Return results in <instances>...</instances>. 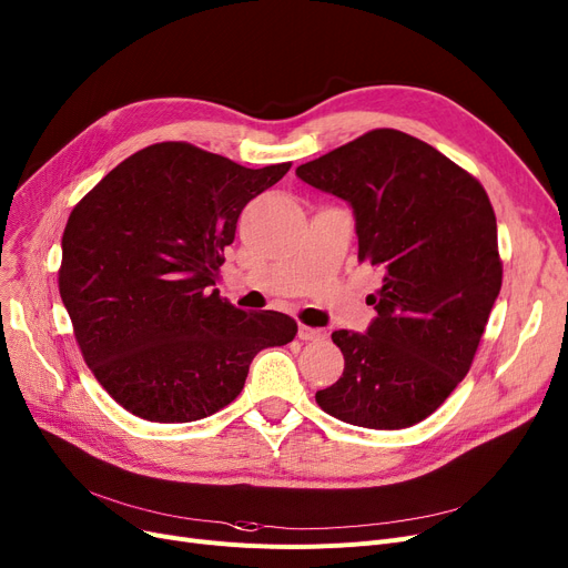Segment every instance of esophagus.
<instances>
[{
  "label": "esophagus",
  "mask_w": 568,
  "mask_h": 568,
  "mask_svg": "<svg viewBox=\"0 0 568 568\" xmlns=\"http://www.w3.org/2000/svg\"><path fill=\"white\" fill-rule=\"evenodd\" d=\"M298 337H301V339H324V337H326V331L301 324V326H298Z\"/></svg>",
  "instance_id": "1"
}]
</instances>
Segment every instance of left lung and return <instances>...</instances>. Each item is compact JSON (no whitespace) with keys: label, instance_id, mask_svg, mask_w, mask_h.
Here are the masks:
<instances>
[{"label":"left lung","instance_id":"8db88e82","mask_svg":"<svg viewBox=\"0 0 568 568\" xmlns=\"http://www.w3.org/2000/svg\"><path fill=\"white\" fill-rule=\"evenodd\" d=\"M347 200L358 261L382 272L368 333L335 331L345 371L316 392L324 413L354 426L407 428L470 371L501 291L496 216L473 174L400 130L361 134L296 170Z\"/></svg>","mask_w":568,"mask_h":568}]
</instances>
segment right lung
<instances>
[{"label": "right lung", "mask_w": 568, "mask_h": 568, "mask_svg": "<svg viewBox=\"0 0 568 568\" xmlns=\"http://www.w3.org/2000/svg\"><path fill=\"white\" fill-rule=\"evenodd\" d=\"M291 170H248L189 142L132 153L81 197L58 286L83 361L149 422L184 424L233 403L265 347L291 343L282 312H244L214 288L237 219Z\"/></svg>", "instance_id": "1"}]
</instances>
